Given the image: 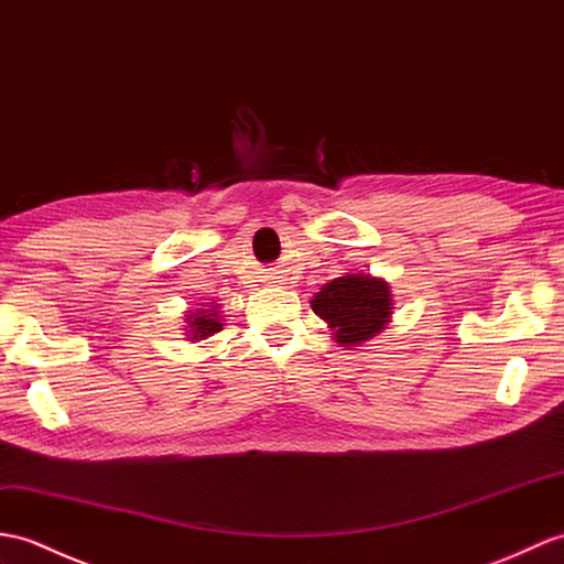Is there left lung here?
Returning a JSON list of instances; mask_svg holds the SVG:
<instances>
[{
	"label": "left lung",
	"instance_id": "1",
	"mask_svg": "<svg viewBox=\"0 0 564 564\" xmlns=\"http://www.w3.org/2000/svg\"><path fill=\"white\" fill-rule=\"evenodd\" d=\"M314 314L329 324L336 344L360 346L387 329L391 319V291L389 283L370 273H346L310 300Z\"/></svg>",
	"mask_w": 564,
	"mask_h": 564
}]
</instances>
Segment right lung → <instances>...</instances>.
<instances>
[{"mask_svg": "<svg viewBox=\"0 0 564 564\" xmlns=\"http://www.w3.org/2000/svg\"><path fill=\"white\" fill-rule=\"evenodd\" d=\"M223 329V322L218 317L216 307L212 310H196L187 314V338L189 341H204L206 336H214Z\"/></svg>", "mask_w": 564, "mask_h": 564, "instance_id": "1", "label": "right lung"}]
</instances>
